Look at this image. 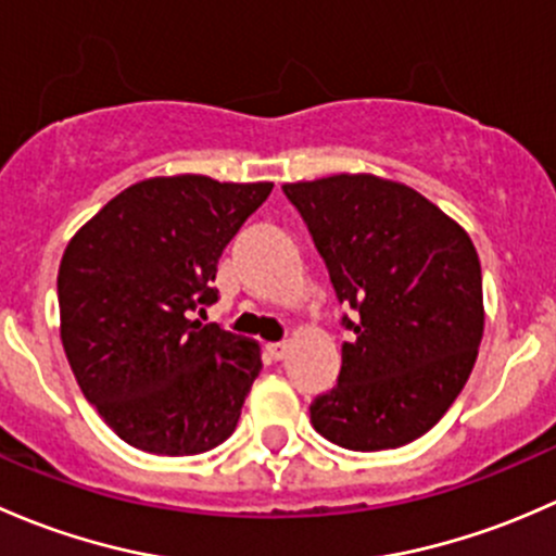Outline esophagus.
I'll return each instance as SVG.
<instances>
[{"mask_svg":"<svg viewBox=\"0 0 556 556\" xmlns=\"http://www.w3.org/2000/svg\"><path fill=\"white\" fill-rule=\"evenodd\" d=\"M267 353H270L273 362H283L286 353H289V345H286V342H270V345H267Z\"/></svg>","mask_w":556,"mask_h":556,"instance_id":"1","label":"esophagus"}]
</instances>
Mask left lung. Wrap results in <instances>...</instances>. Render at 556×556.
Wrapping results in <instances>:
<instances>
[{
    "instance_id": "obj_1",
    "label": "left lung",
    "mask_w": 556,
    "mask_h": 556,
    "mask_svg": "<svg viewBox=\"0 0 556 556\" xmlns=\"http://www.w3.org/2000/svg\"><path fill=\"white\" fill-rule=\"evenodd\" d=\"M340 305L353 316L337 386L311 404L313 428L345 450H396L431 431L477 362L482 267L442 208L369 174L283 185Z\"/></svg>"
}]
</instances>
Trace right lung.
Listing matches in <instances>:
<instances>
[{
	"mask_svg": "<svg viewBox=\"0 0 556 556\" xmlns=\"http://www.w3.org/2000/svg\"><path fill=\"white\" fill-rule=\"evenodd\" d=\"M270 181L157 176L112 198L68 240L61 340L85 399L130 447L200 455L225 442L262 369L260 345L200 324L222 251Z\"/></svg>",
	"mask_w": 556,
	"mask_h": 556,
	"instance_id": "obj_1",
	"label": "right lung"
}]
</instances>
